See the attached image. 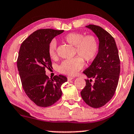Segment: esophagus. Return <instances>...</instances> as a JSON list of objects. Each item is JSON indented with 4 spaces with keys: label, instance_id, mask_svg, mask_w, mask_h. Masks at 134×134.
Here are the masks:
<instances>
[{
    "label": "esophagus",
    "instance_id": "obj_1",
    "mask_svg": "<svg viewBox=\"0 0 134 134\" xmlns=\"http://www.w3.org/2000/svg\"><path fill=\"white\" fill-rule=\"evenodd\" d=\"M74 79V77H70V76H68V77H67V79H68V80H73Z\"/></svg>",
    "mask_w": 134,
    "mask_h": 134
}]
</instances>
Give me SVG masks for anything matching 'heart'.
I'll return each instance as SVG.
<instances>
[{
	"mask_svg": "<svg viewBox=\"0 0 134 134\" xmlns=\"http://www.w3.org/2000/svg\"><path fill=\"white\" fill-rule=\"evenodd\" d=\"M64 41L75 47V53L79 56L63 60L58 67L60 73L74 75L83 67V59L86 62L94 59L97 54L99 44L96 37L92 35H85L79 32H71L63 37ZM57 42L53 39L48 46L50 57L54 58L56 55Z\"/></svg>",
	"mask_w": 134,
	"mask_h": 134,
	"instance_id": "b5f03b06",
	"label": "heart"
}]
</instances>
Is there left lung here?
<instances>
[{"mask_svg": "<svg viewBox=\"0 0 134 134\" xmlns=\"http://www.w3.org/2000/svg\"><path fill=\"white\" fill-rule=\"evenodd\" d=\"M99 38V50L91 65L83 73L90 79L80 92L82 98L93 108L104 106L114 96L120 71L119 52L115 40L109 32L95 25L85 26Z\"/></svg>", "mask_w": 134, "mask_h": 134, "instance_id": "left-lung-1", "label": "left lung"}]
</instances>
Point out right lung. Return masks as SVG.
Listing matches in <instances>:
<instances>
[{"mask_svg": "<svg viewBox=\"0 0 134 134\" xmlns=\"http://www.w3.org/2000/svg\"><path fill=\"white\" fill-rule=\"evenodd\" d=\"M64 30L44 29L36 30L22 42L17 59V68L27 96L39 107L51 106L60 99L61 86L67 81L65 76L50 79L46 69L52 67L48 54L49 43Z\"/></svg>", "mask_w": 134, "mask_h": 134, "instance_id": "obj_1", "label": "right lung"}]
</instances>
